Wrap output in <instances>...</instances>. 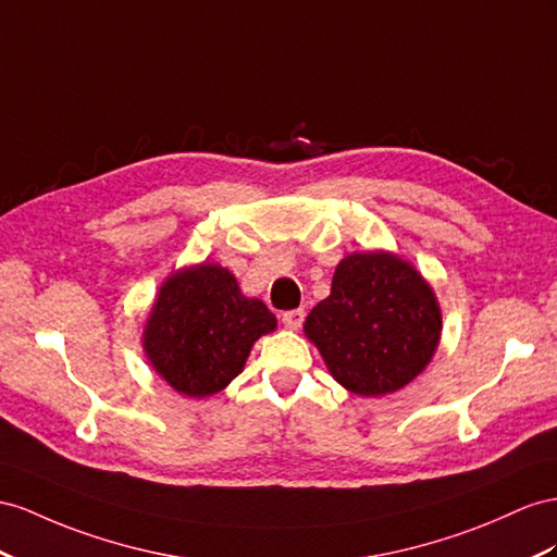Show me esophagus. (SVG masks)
Returning <instances> with one entry per match:
<instances>
[{"label": "esophagus", "mask_w": 557, "mask_h": 557, "mask_svg": "<svg viewBox=\"0 0 557 557\" xmlns=\"http://www.w3.org/2000/svg\"><path fill=\"white\" fill-rule=\"evenodd\" d=\"M304 318H306V312L301 308L282 312V322H284V326H289V330H298V326L304 324Z\"/></svg>", "instance_id": "esophagus-1"}]
</instances>
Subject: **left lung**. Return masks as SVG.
Segmentation results:
<instances>
[{
    "instance_id": "8db88e82",
    "label": "left lung",
    "mask_w": 557,
    "mask_h": 557,
    "mask_svg": "<svg viewBox=\"0 0 557 557\" xmlns=\"http://www.w3.org/2000/svg\"><path fill=\"white\" fill-rule=\"evenodd\" d=\"M346 391L379 397L414 381L440 344V304L419 270L391 251H355L336 265L332 294L304 324Z\"/></svg>"
}]
</instances>
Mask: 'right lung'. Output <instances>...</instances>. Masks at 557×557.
<instances>
[{
	"label": "right lung",
	"mask_w": 557,
	"mask_h": 557,
	"mask_svg": "<svg viewBox=\"0 0 557 557\" xmlns=\"http://www.w3.org/2000/svg\"><path fill=\"white\" fill-rule=\"evenodd\" d=\"M275 326L273 312L242 294L231 270L199 263L171 273L160 287L143 330V350L176 393L207 397L245 369L253 341Z\"/></svg>",
	"instance_id": "obj_1"
}]
</instances>
